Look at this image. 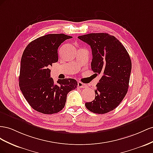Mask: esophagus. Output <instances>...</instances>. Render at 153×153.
<instances>
[{"instance_id":"34e87169","label":"esophagus","mask_w":153,"mask_h":153,"mask_svg":"<svg viewBox=\"0 0 153 153\" xmlns=\"http://www.w3.org/2000/svg\"><path fill=\"white\" fill-rule=\"evenodd\" d=\"M86 87V85L82 83V82L79 81L77 82V88H84Z\"/></svg>"}]
</instances>
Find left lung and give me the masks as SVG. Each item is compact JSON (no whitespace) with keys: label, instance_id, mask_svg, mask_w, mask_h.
I'll list each match as a JSON object with an SVG mask.
<instances>
[{"label":"left lung","instance_id":"left-lung-1","mask_svg":"<svg viewBox=\"0 0 153 153\" xmlns=\"http://www.w3.org/2000/svg\"><path fill=\"white\" fill-rule=\"evenodd\" d=\"M78 38L90 46L91 69L102 75L96 85L95 99L86 102V108L94 113L104 114L115 109L127 94L131 61L124 45L108 33H90Z\"/></svg>","mask_w":153,"mask_h":153}]
</instances>
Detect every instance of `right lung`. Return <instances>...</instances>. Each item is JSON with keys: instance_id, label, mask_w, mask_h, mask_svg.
Here are the masks:
<instances>
[{"instance_id": "add662e5", "label": "right lung", "mask_w": 153, "mask_h": 153, "mask_svg": "<svg viewBox=\"0 0 153 153\" xmlns=\"http://www.w3.org/2000/svg\"><path fill=\"white\" fill-rule=\"evenodd\" d=\"M72 36L49 34L29 43L21 58L19 86L26 101L34 110L53 114L65 107L69 91L77 86L76 80L59 79L57 84L51 77L49 67L58 61V49Z\"/></svg>"}]
</instances>
